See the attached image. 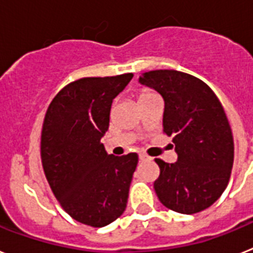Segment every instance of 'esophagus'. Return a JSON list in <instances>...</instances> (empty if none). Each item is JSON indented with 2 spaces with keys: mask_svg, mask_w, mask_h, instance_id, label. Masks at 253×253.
Returning a JSON list of instances; mask_svg holds the SVG:
<instances>
[{
  "mask_svg": "<svg viewBox=\"0 0 253 253\" xmlns=\"http://www.w3.org/2000/svg\"><path fill=\"white\" fill-rule=\"evenodd\" d=\"M139 158H140V161H143V162H146V161H150V159H152L150 157H148L146 154H144V153H140Z\"/></svg>",
  "mask_w": 253,
  "mask_h": 253,
  "instance_id": "34e87169",
  "label": "esophagus"
}]
</instances>
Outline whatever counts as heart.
I'll return each instance as SVG.
<instances>
[{
    "mask_svg": "<svg viewBox=\"0 0 253 253\" xmlns=\"http://www.w3.org/2000/svg\"><path fill=\"white\" fill-rule=\"evenodd\" d=\"M152 95H154V94H153V92H150V91L143 90L139 95V100H141V99H145V97H148V96H152Z\"/></svg>",
    "mask_w": 253,
    "mask_h": 253,
    "instance_id": "b5f03b06",
    "label": "heart"
}]
</instances>
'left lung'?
Here are the masks:
<instances>
[{"mask_svg":"<svg viewBox=\"0 0 253 253\" xmlns=\"http://www.w3.org/2000/svg\"><path fill=\"white\" fill-rule=\"evenodd\" d=\"M139 82L162 95L163 132L173 136L177 154L175 163L156 159L158 199L185 215L209 209L228 186L234 161L233 133L221 103L203 81L179 71L145 72Z\"/></svg>","mask_w":253,"mask_h":253,"instance_id":"1","label":"left lung"}]
</instances>
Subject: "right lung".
Here are the masks:
<instances>
[{
  "label": "right lung",
  "instance_id": "obj_1",
  "mask_svg": "<svg viewBox=\"0 0 253 253\" xmlns=\"http://www.w3.org/2000/svg\"><path fill=\"white\" fill-rule=\"evenodd\" d=\"M132 73L87 77L67 84L52 99L41 133V159L50 188L68 215L101 228L126 210L136 153L108 154L101 137L113 99Z\"/></svg>",
  "mask_w": 253,
  "mask_h": 253
}]
</instances>
